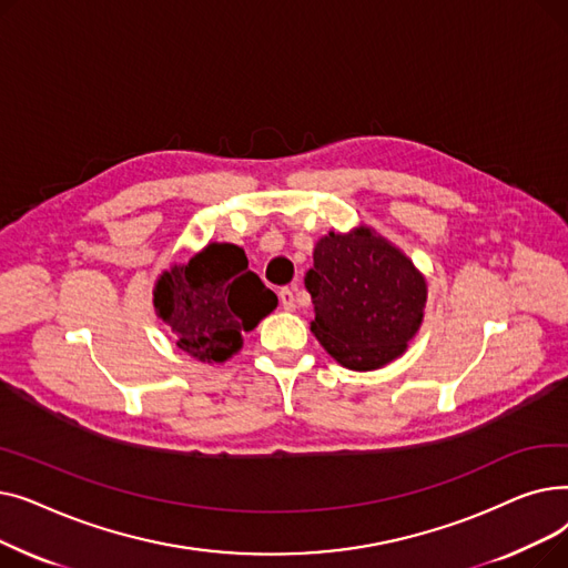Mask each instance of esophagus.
I'll return each mask as SVG.
<instances>
[{"mask_svg":"<svg viewBox=\"0 0 568 568\" xmlns=\"http://www.w3.org/2000/svg\"><path fill=\"white\" fill-rule=\"evenodd\" d=\"M294 292H296V287H283V290L278 292L281 304H283L285 311H294V308H296V296H294Z\"/></svg>","mask_w":568,"mask_h":568,"instance_id":"34e87169","label":"esophagus"}]
</instances>
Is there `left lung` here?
Wrapping results in <instances>:
<instances>
[{"label": "left lung", "mask_w": 568, "mask_h": 568, "mask_svg": "<svg viewBox=\"0 0 568 568\" xmlns=\"http://www.w3.org/2000/svg\"><path fill=\"white\" fill-rule=\"evenodd\" d=\"M304 283L315 306L311 332L349 371H375L398 359L424 322V274L364 225L322 236Z\"/></svg>", "instance_id": "1"}]
</instances>
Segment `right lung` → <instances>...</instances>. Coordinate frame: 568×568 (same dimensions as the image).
<instances>
[{"instance_id": "1", "label": "right lung", "mask_w": 568, "mask_h": 568, "mask_svg": "<svg viewBox=\"0 0 568 568\" xmlns=\"http://www.w3.org/2000/svg\"><path fill=\"white\" fill-rule=\"evenodd\" d=\"M276 306V294L234 244L204 246L186 264L170 266L154 285L156 315L176 336V347L206 364L227 362L242 349V334Z\"/></svg>"}]
</instances>
